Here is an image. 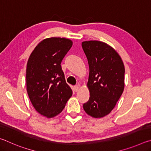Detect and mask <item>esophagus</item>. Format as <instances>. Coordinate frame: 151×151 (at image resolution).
Listing matches in <instances>:
<instances>
[{
  "mask_svg": "<svg viewBox=\"0 0 151 151\" xmlns=\"http://www.w3.org/2000/svg\"><path fill=\"white\" fill-rule=\"evenodd\" d=\"M79 90V86L78 85H76L74 86V91L75 92H77Z\"/></svg>",
  "mask_w": 151,
  "mask_h": 151,
  "instance_id": "esophagus-1",
  "label": "esophagus"
}]
</instances>
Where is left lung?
<instances>
[{
    "mask_svg": "<svg viewBox=\"0 0 151 151\" xmlns=\"http://www.w3.org/2000/svg\"><path fill=\"white\" fill-rule=\"evenodd\" d=\"M82 47L88 63L90 92L83 109L88 115L101 118L111 112L124 91V64L115 50L103 42L85 41Z\"/></svg>",
    "mask_w": 151,
    "mask_h": 151,
    "instance_id": "obj_1",
    "label": "left lung"
}]
</instances>
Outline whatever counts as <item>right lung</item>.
Listing matches in <instances>:
<instances>
[{
	"label": "right lung",
	"instance_id": "add662e5",
	"mask_svg": "<svg viewBox=\"0 0 151 151\" xmlns=\"http://www.w3.org/2000/svg\"><path fill=\"white\" fill-rule=\"evenodd\" d=\"M72 45L65 38L46 39L35 47L28 60V95L36 111L47 118L60 113L72 96L60 65Z\"/></svg>",
	"mask_w": 151,
	"mask_h": 151
}]
</instances>
